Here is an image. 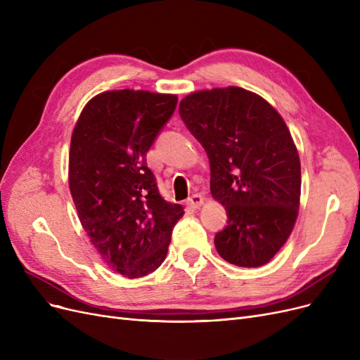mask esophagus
<instances>
[{"label":"esophagus","instance_id":"esophagus-1","mask_svg":"<svg viewBox=\"0 0 360 360\" xmlns=\"http://www.w3.org/2000/svg\"><path fill=\"white\" fill-rule=\"evenodd\" d=\"M186 204H188V207L191 208H200L204 204V196L201 193H195L191 198H188Z\"/></svg>","mask_w":360,"mask_h":360}]
</instances>
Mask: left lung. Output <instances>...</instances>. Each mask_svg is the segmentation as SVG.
<instances>
[{
	"instance_id": "obj_1",
	"label": "left lung",
	"mask_w": 360,
	"mask_h": 360,
	"mask_svg": "<svg viewBox=\"0 0 360 360\" xmlns=\"http://www.w3.org/2000/svg\"><path fill=\"white\" fill-rule=\"evenodd\" d=\"M180 117L210 159V189L228 225L216 233L229 264H268L290 237L301 198V162L289 128L262 96L237 86L184 96Z\"/></svg>"
}]
</instances>
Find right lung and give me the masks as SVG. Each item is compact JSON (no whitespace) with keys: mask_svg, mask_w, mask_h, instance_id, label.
Here are the masks:
<instances>
[{"mask_svg":"<svg viewBox=\"0 0 360 360\" xmlns=\"http://www.w3.org/2000/svg\"><path fill=\"white\" fill-rule=\"evenodd\" d=\"M176 105L171 94L107 91L84 105L71 135L68 183L80 223L123 277H144L160 266L184 214L160 196L146 162Z\"/></svg>","mask_w":360,"mask_h":360,"instance_id":"add662e5","label":"right lung"}]
</instances>
